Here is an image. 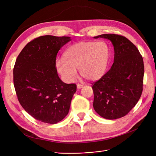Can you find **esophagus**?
I'll return each instance as SVG.
<instances>
[{
    "label": "esophagus",
    "mask_w": 156,
    "mask_h": 156,
    "mask_svg": "<svg viewBox=\"0 0 156 156\" xmlns=\"http://www.w3.org/2000/svg\"><path fill=\"white\" fill-rule=\"evenodd\" d=\"M83 85H82V84H77V88L78 89H81V88H83Z\"/></svg>",
    "instance_id": "esophagus-1"
}]
</instances>
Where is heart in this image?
<instances>
[{
    "mask_svg": "<svg viewBox=\"0 0 156 156\" xmlns=\"http://www.w3.org/2000/svg\"><path fill=\"white\" fill-rule=\"evenodd\" d=\"M110 59V48L106 42H79L68 46L63 58L56 60L58 72L67 82H72L79 69L82 77L97 81L106 74Z\"/></svg>",
    "mask_w": 156,
    "mask_h": 156,
    "instance_id": "1",
    "label": "heart"
}]
</instances>
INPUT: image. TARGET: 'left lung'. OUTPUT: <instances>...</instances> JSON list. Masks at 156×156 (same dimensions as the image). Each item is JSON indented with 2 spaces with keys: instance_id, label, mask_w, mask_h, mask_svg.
Segmentation results:
<instances>
[{
  "instance_id": "left-lung-1",
  "label": "left lung",
  "mask_w": 156,
  "mask_h": 156,
  "mask_svg": "<svg viewBox=\"0 0 156 156\" xmlns=\"http://www.w3.org/2000/svg\"><path fill=\"white\" fill-rule=\"evenodd\" d=\"M112 42L114 63L110 70L92 84L93 107L108 119L124 117L136 106L143 90L144 65L137 47L128 38L115 34H101Z\"/></svg>"
}]
</instances>
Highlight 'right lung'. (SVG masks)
Here are the masks:
<instances>
[{
    "label": "right lung",
    "mask_w": 156,
    "mask_h": 156,
    "mask_svg": "<svg viewBox=\"0 0 156 156\" xmlns=\"http://www.w3.org/2000/svg\"><path fill=\"white\" fill-rule=\"evenodd\" d=\"M69 37L42 36L28 42L18 56L13 81L20 105L39 121L54 124L66 116L76 92L75 84L60 79L56 68L58 52Z\"/></svg>",
    "instance_id": "1"
}]
</instances>
